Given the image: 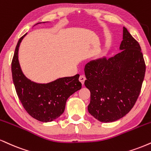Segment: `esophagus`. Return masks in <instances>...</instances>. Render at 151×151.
I'll list each match as a JSON object with an SVG mask.
<instances>
[{"label":"esophagus","instance_id":"obj_1","mask_svg":"<svg viewBox=\"0 0 151 151\" xmlns=\"http://www.w3.org/2000/svg\"><path fill=\"white\" fill-rule=\"evenodd\" d=\"M79 81H80V82L83 84L84 83V81L86 80V77H85L84 75H80V77L79 78Z\"/></svg>","mask_w":151,"mask_h":151}]
</instances>
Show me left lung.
Here are the masks:
<instances>
[{
  "mask_svg": "<svg viewBox=\"0 0 151 151\" xmlns=\"http://www.w3.org/2000/svg\"><path fill=\"white\" fill-rule=\"evenodd\" d=\"M121 52L93 60L84 68L91 92L88 112L103 122L120 119L132 110L141 92L146 64L139 43L123 27Z\"/></svg>",
  "mask_w": 151,
  "mask_h": 151,
  "instance_id": "obj_1",
  "label": "left lung"
}]
</instances>
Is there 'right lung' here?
Here are the masks:
<instances>
[{"label": "right lung", "instance_id": "right-lung-1", "mask_svg": "<svg viewBox=\"0 0 151 151\" xmlns=\"http://www.w3.org/2000/svg\"><path fill=\"white\" fill-rule=\"evenodd\" d=\"M26 34L19 39L14 50L11 64L12 80L18 98L29 115L43 122H52L64 112L68 98L81 88L79 74L48 83H37L27 79L18 60L19 44Z\"/></svg>", "mask_w": 151, "mask_h": 151}]
</instances>
